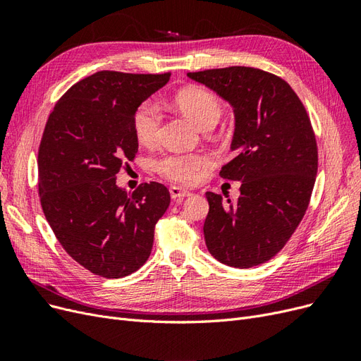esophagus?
Listing matches in <instances>:
<instances>
[{
    "label": "esophagus",
    "instance_id": "34e87169",
    "mask_svg": "<svg viewBox=\"0 0 361 361\" xmlns=\"http://www.w3.org/2000/svg\"><path fill=\"white\" fill-rule=\"evenodd\" d=\"M170 195H171L173 200L180 202V200H183L185 197H190L191 192L187 191V190L180 188V187H171V188H170Z\"/></svg>",
    "mask_w": 361,
    "mask_h": 361
}]
</instances>
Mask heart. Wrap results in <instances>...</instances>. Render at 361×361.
<instances>
[{
  "mask_svg": "<svg viewBox=\"0 0 361 361\" xmlns=\"http://www.w3.org/2000/svg\"><path fill=\"white\" fill-rule=\"evenodd\" d=\"M179 110L188 116L200 129L214 128L223 116V104L206 89L191 87L174 96ZM161 113L157 102L145 101L134 114V133L140 145L154 146L159 138ZM211 159L204 154H167L155 161V170L166 179L188 185L197 180L202 169L207 167Z\"/></svg>",
  "mask_w": 361,
  "mask_h": 361,
  "instance_id": "1",
  "label": "heart"
}]
</instances>
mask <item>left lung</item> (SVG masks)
Segmentation results:
<instances>
[{
    "instance_id": "obj_1",
    "label": "left lung",
    "mask_w": 361,
    "mask_h": 361,
    "mask_svg": "<svg viewBox=\"0 0 361 361\" xmlns=\"http://www.w3.org/2000/svg\"><path fill=\"white\" fill-rule=\"evenodd\" d=\"M233 108L232 159L224 179L241 182L235 203L206 192L203 235L221 264L251 268L285 247L305 214L318 171L310 118L292 87L279 76L244 66L190 72Z\"/></svg>"
}]
</instances>
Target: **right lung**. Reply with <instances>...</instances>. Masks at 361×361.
I'll use <instances>...</instances> for the list:
<instances>
[{
    "instance_id": "obj_1",
    "label": "right lung",
    "mask_w": 361,
    "mask_h": 361,
    "mask_svg": "<svg viewBox=\"0 0 361 361\" xmlns=\"http://www.w3.org/2000/svg\"><path fill=\"white\" fill-rule=\"evenodd\" d=\"M169 80L170 73L96 72L61 96L43 130V214L68 255L96 276L120 279L143 267L170 204L162 183H141L134 192L116 183L138 152L137 108Z\"/></svg>"
}]
</instances>
